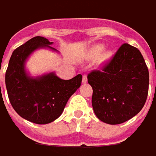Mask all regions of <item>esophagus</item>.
Returning a JSON list of instances; mask_svg holds the SVG:
<instances>
[{"label":"esophagus","mask_w":156,"mask_h":156,"mask_svg":"<svg viewBox=\"0 0 156 156\" xmlns=\"http://www.w3.org/2000/svg\"><path fill=\"white\" fill-rule=\"evenodd\" d=\"M82 83H87V77H86V75H83V79H82Z\"/></svg>","instance_id":"obj_1"}]
</instances>
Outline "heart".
Returning a JSON list of instances; mask_svg holds the SVG:
<instances>
[{"label": "heart", "mask_w": 156, "mask_h": 156, "mask_svg": "<svg viewBox=\"0 0 156 156\" xmlns=\"http://www.w3.org/2000/svg\"><path fill=\"white\" fill-rule=\"evenodd\" d=\"M104 49H105V46L104 45H102V44H97V45L93 46L89 50L88 53L86 55V58H89V59L96 58H98L103 52ZM112 56H113V51H111V50L105 51L103 52L102 57L100 58L99 64L100 65H105V63L110 61V58H112Z\"/></svg>", "instance_id": "b5f03b06"}]
</instances>
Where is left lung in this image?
Instances as JSON below:
<instances>
[{
	"label": "left lung",
	"instance_id": "obj_1",
	"mask_svg": "<svg viewBox=\"0 0 156 156\" xmlns=\"http://www.w3.org/2000/svg\"><path fill=\"white\" fill-rule=\"evenodd\" d=\"M95 115L108 124H120L137 115L148 92V70L141 51L123 44L103 71L88 75Z\"/></svg>",
	"mask_w": 156,
	"mask_h": 156
}]
</instances>
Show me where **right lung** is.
<instances>
[{
	"instance_id": "obj_1",
	"label": "right lung",
	"mask_w": 156,
	"mask_h": 156,
	"mask_svg": "<svg viewBox=\"0 0 156 156\" xmlns=\"http://www.w3.org/2000/svg\"><path fill=\"white\" fill-rule=\"evenodd\" d=\"M53 42L37 36L16 48L10 58L5 76L8 98L22 118L37 124L50 123L58 118L71 96L82 82L78 74L69 80L58 78L54 72L33 77L26 69L30 55L39 49H49Z\"/></svg>"
}]
</instances>
